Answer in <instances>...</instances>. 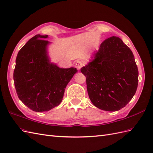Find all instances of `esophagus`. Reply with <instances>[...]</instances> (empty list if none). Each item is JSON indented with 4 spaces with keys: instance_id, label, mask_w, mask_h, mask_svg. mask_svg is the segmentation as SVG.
I'll list each match as a JSON object with an SVG mask.
<instances>
[{
    "instance_id": "34e87169",
    "label": "esophagus",
    "mask_w": 153,
    "mask_h": 153,
    "mask_svg": "<svg viewBox=\"0 0 153 153\" xmlns=\"http://www.w3.org/2000/svg\"><path fill=\"white\" fill-rule=\"evenodd\" d=\"M75 66H76V67L78 70H80V69L84 66V64H83V62H82L81 61L78 60V61H76V65H75Z\"/></svg>"
}]
</instances>
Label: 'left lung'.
<instances>
[{
    "label": "left lung",
    "instance_id": "1",
    "mask_svg": "<svg viewBox=\"0 0 153 153\" xmlns=\"http://www.w3.org/2000/svg\"><path fill=\"white\" fill-rule=\"evenodd\" d=\"M92 58L81 69L90 100L101 110H120L138 87V70L132 51L120 38L112 36L101 43Z\"/></svg>",
    "mask_w": 153,
    "mask_h": 153
}]
</instances>
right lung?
Wrapping results in <instances>:
<instances>
[{"mask_svg":"<svg viewBox=\"0 0 153 153\" xmlns=\"http://www.w3.org/2000/svg\"><path fill=\"white\" fill-rule=\"evenodd\" d=\"M48 37L38 34L30 39L18 52L13 72L19 100L39 112L61 103L66 85L77 72L76 68H62L50 62Z\"/></svg>","mask_w":153,"mask_h":153,"instance_id":"obj_1","label":"right lung"}]
</instances>
